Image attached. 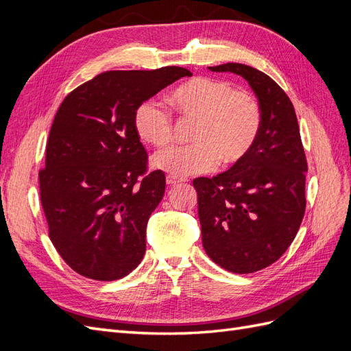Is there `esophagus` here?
I'll return each instance as SVG.
<instances>
[{
  "instance_id": "34e87169",
  "label": "esophagus",
  "mask_w": 351,
  "mask_h": 351,
  "mask_svg": "<svg viewBox=\"0 0 351 351\" xmlns=\"http://www.w3.org/2000/svg\"><path fill=\"white\" fill-rule=\"evenodd\" d=\"M167 184H169V186H174V184H178V183H182V180L180 178H177V177H174V176H167Z\"/></svg>"
}]
</instances>
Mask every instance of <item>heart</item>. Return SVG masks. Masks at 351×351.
I'll use <instances>...</instances> for the list:
<instances>
[{
	"mask_svg": "<svg viewBox=\"0 0 351 351\" xmlns=\"http://www.w3.org/2000/svg\"><path fill=\"white\" fill-rule=\"evenodd\" d=\"M171 102L184 120L195 121L190 130L193 143L158 152L152 164L161 171L177 177L209 173L219 159L224 165L243 161L256 143L262 125L259 104L252 93L234 90L226 80L190 79L171 93ZM133 124L147 145L164 147L173 141V117L155 101L139 105Z\"/></svg>",
	"mask_w": 351,
	"mask_h": 351,
	"instance_id": "obj_1",
	"label": "heart"
}]
</instances>
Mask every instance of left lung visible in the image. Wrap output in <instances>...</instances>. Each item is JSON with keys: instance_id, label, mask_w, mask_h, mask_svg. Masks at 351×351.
Wrapping results in <instances>:
<instances>
[{"instance_id": "8db88e82", "label": "left lung", "mask_w": 351, "mask_h": 351, "mask_svg": "<svg viewBox=\"0 0 351 351\" xmlns=\"http://www.w3.org/2000/svg\"><path fill=\"white\" fill-rule=\"evenodd\" d=\"M209 70L246 79L262 112L256 143L243 161L193 180L206 254L230 272L250 274L278 261L299 231L306 155L293 104L269 76L239 62Z\"/></svg>"}]
</instances>
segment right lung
I'll return each instance as SVG.
<instances>
[{"label":"right lung","mask_w":351,"mask_h":351,"mask_svg":"<svg viewBox=\"0 0 351 351\" xmlns=\"http://www.w3.org/2000/svg\"><path fill=\"white\" fill-rule=\"evenodd\" d=\"M183 67L105 71L62 101L39 171L49 239L83 277L114 281L143 259L146 226L165 192L161 169L147 173V155L133 124L136 110L180 77Z\"/></svg>","instance_id":"right-lung-1"}]
</instances>
